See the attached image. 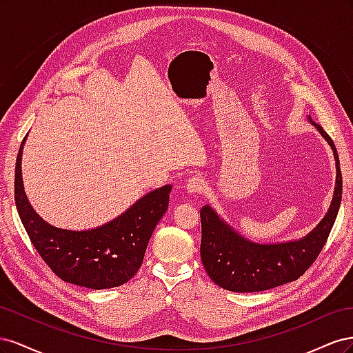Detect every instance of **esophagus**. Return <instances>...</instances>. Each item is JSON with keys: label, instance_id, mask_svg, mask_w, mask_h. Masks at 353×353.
Wrapping results in <instances>:
<instances>
[{"label": "esophagus", "instance_id": "obj_1", "mask_svg": "<svg viewBox=\"0 0 353 353\" xmlns=\"http://www.w3.org/2000/svg\"><path fill=\"white\" fill-rule=\"evenodd\" d=\"M205 188H206L205 179L200 178V176H193V178H190V179L187 181V184H185L187 193H190L191 196L203 193V191H205Z\"/></svg>", "mask_w": 353, "mask_h": 353}]
</instances>
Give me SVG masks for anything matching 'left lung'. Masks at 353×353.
<instances>
[{
	"label": "left lung",
	"instance_id": "left-lung-1",
	"mask_svg": "<svg viewBox=\"0 0 353 353\" xmlns=\"http://www.w3.org/2000/svg\"><path fill=\"white\" fill-rule=\"evenodd\" d=\"M334 153L336 187L331 205L321 222L305 237L284 243H256L245 239L223 221L209 205L200 210L201 262L210 280L236 293L263 292L292 283L303 275L318 258L334 225L341 201V172L336 145L321 125L307 116Z\"/></svg>",
	"mask_w": 353,
	"mask_h": 353
}]
</instances>
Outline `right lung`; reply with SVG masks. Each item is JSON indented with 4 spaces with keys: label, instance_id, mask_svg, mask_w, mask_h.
<instances>
[{
    "label": "right lung",
    "instance_id": "add662e5",
    "mask_svg": "<svg viewBox=\"0 0 353 353\" xmlns=\"http://www.w3.org/2000/svg\"><path fill=\"white\" fill-rule=\"evenodd\" d=\"M20 145L14 174V201L20 221L44 262L63 281L101 290L130 281L140 268L147 244L169 205L172 185L138 199L119 216L97 228L73 231L51 225L30 206L22 178Z\"/></svg>",
    "mask_w": 353,
    "mask_h": 353
}]
</instances>
